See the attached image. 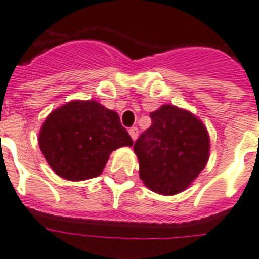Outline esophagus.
I'll use <instances>...</instances> for the list:
<instances>
[{
    "label": "esophagus",
    "instance_id": "esophagus-1",
    "mask_svg": "<svg viewBox=\"0 0 259 259\" xmlns=\"http://www.w3.org/2000/svg\"><path fill=\"white\" fill-rule=\"evenodd\" d=\"M129 134H130V137H132L133 141H135V139L138 138V127H135V126L130 127Z\"/></svg>",
    "mask_w": 259,
    "mask_h": 259
}]
</instances>
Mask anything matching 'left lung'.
<instances>
[{
  "label": "left lung",
  "instance_id": "obj_1",
  "mask_svg": "<svg viewBox=\"0 0 259 259\" xmlns=\"http://www.w3.org/2000/svg\"><path fill=\"white\" fill-rule=\"evenodd\" d=\"M150 116L152 124L134 144L139 177L158 195L183 192L208 164V129L192 112L173 104H162Z\"/></svg>",
  "mask_w": 259,
  "mask_h": 259
}]
</instances>
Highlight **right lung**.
I'll return each mask as SVG.
<instances>
[{"instance_id":"right-lung-1","label":"right lung","mask_w":259,"mask_h":259,"mask_svg":"<svg viewBox=\"0 0 259 259\" xmlns=\"http://www.w3.org/2000/svg\"><path fill=\"white\" fill-rule=\"evenodd\" d=\"M38 144L55 174L78 182L101 176L112 151L133 139L117 112L97 101H72L49 113Z\"/></svg>"}]
</instances>
